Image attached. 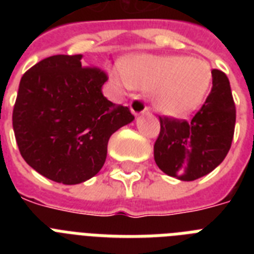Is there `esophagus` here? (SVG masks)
I'll return each instance as SVG.
<instances>
[{"instance_id": "1", "label": "esophagus", "mask_w": 254, "mask_h": 254, "mask_svg": "<svg viewBox=\"0 0 254 254\" xmlns=\"http://www.w3.org/2000/svg\"><path fill=\"white\" fill-rule=\"evenodd\" d=\"M130 111L134 116L142 115V113H146L149 111V108L146 107V104L143 103V100H141L139 97H135L130 101Z\"/></svg>"}]
</instances>
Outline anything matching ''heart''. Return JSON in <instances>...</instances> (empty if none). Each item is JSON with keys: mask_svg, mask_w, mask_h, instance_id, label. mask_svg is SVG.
Returning <instances> with one entry per match:
<instances>
[{"mask_svg": "<svg viewBox=\"0 0 254 254\" xmlns=\"http://www.w3.org/2000/svg\"><path fill=\"white\" fill-rule=\"evenodd\" d=\"M112 80L124 88L153 91L158 111L181 116L203 101L211 85L212 72L205 61L186 57L139 55L123 68L112 72Z\"/></svg>", "mask_w": 254, "mask_h": 254, "instance_id": "heart-1", "label": "heart"}]
</instances>
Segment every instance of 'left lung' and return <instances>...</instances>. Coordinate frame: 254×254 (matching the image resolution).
I'll use <instances>...</instances> for the list:
<instances>
[{"label": "left lung", "instance_id": "8db88e82", "mask_svg": "<svg viewBox=\"0 0 254 254\" xmlns=\"http://www.w3.org/2000/svg\"><path fill=\"white\" fill-rule=\"evenodd\" d=\"M157 166L170 177L195 181L216 169L232 145L236 107L227 75L212 69V88L191 121L159 116Z\"/></svg>", "mask_w": 254, "mask_h": 254}]
</instances>
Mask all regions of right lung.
<instances>
[{
	"instance_id": "add662e5",
	"label": "right lung",
	"mask_w": 254,
	"mask_h": 254,
	"mask_svg": "<svg viewBox=\"0 0 254 254\" xmlns=\"http://www.w3.org/2000/svg\"><path fill=\"white\" fill-rule=\"evenodd\" d=\"M107 80L104 71L85 67L81 55L46 58L23 73L13 129L29 166L63 185L99 173L111 135L134 120L129 108L104 97Z\"/></svg>"
}]
</instances>
